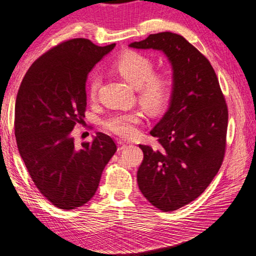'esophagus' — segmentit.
<instances>
[{"label":"esophagus","mask_w":256,"mask_h":256,"mask_svg":"<svg viewBox=\"0 0 256 256\" xmlns=\"http://www.w3.org/2000/svg\"><path fill=\"white\" fill-rule=\"evenodd\" d=\"M126 146H127V143H124V140H119L118 142V150H124Z\"/></svg>","instance_id":"1"}]
</instances>
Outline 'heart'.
Returning <instances> with one entry per match:
<instances>
[{
	"label": "heart",
	"mask_w": 256,
	"mask_h": 256,
	"mask_svg": "<svg viewBox=\"0 0 256 256\" xmlns=\"http://www.w3.org/2000/svg\"><path fill=\"white\" fill-rule=\"evenodd\" d=\"M113 70L126 82L135 87L138 100L150 112L158 113L169 104L174 92V79L170 74L160 71L154 72V62L150 58L137 52H127L113 62ZM100 77L98 74H90L87 84L88 96L94 100L98 93ZM143 114L132 110L111 116L104 126L108 130L122 138H132L138 134V124Z\"/></svg>",
	"instance_id": "obj_1"
}]
</instances>
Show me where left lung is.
I'll return each instance as SVG.
<instances>
[{
  "instance_id": "obj_1",
  "label": "left lung",
  "mask_w": 256,
  "mask_h": 256,
  "mask_svg": "<svg viewBox=\"0 0 256 256\" xmlns=\"http://www.w3.org/2000/svg\"><path fill=\"white\" fill-rule=\"evenodd\" d=\"M129 46L162 51L172 66L169 108L150 132L158 146L140 145L144 158L137 182L158 210H178L206 190L222 164L227 104L211 64L182 36L152 34Z\"/></svg>"
}]
</instances>
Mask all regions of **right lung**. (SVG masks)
I'll return each instance as SVG.
<instances>
[{"label": "right lung", "mask_w": 256, "mask_h": 256, "mask_svg": "<svg viewBox=\"0 0 256 256\" xmlns=\"http://www.w3.org/2000/svg\"><path fill=\"white\" fill-rule=\"evenodd\" d=\"M114 46L86 38L62 42L34 62L16 94L20 156L40 194L58 208L74 210L88 202L116 150L103 132L80 146L71 134L85 118L87 76Z\"/></svg>", "instance_id": "1"}]
</instances>
